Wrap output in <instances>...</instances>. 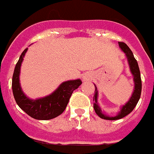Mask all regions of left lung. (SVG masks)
<instances>
[{
    "label": "left lung",
    "mask_w": 154,
    "mask_h": 154,
    "mask_svg": "<svg viewBox=\"0 0 154 154\" xmlns=\"http://www.w3.org/2000/svg\"><path fill=\"white\" fill-rule=\"evenodd\" d=\"M119 46L120 48H122V50L124 51L126 57L128 58V61H129V65H130V68H131V71L132 73V75H134V90L133 93L132 97H131L130 101L128 102L125 106L121 110V112L119 113L118 115L114 117H109L106 116L104 114L102 113L99 106L97 105V88L95 87V92H94V101L95 103H94V108L95 110V112L97 114L100 118L105 119V120H110V121H114V120H119L125 117V116H127L134 110L135 106L137 105V103L140 100V95H141V90H142V83H141V77H140V71L139 66H138V62L135 60L133 52L131 51V50L129 48L127 45L125 44V42H119Z\"/></svg>",
    "instance_id": "8db88e82"
}]
</instances>
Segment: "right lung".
Here are the masks:
<instances>
[{"mask_svg":"<svg viewBox=\"0 0 154 154\" xmlns=\"http://www.w3.org/2000/svg\"><path fill=\"white\" fill-rule=\"evenodd\" d=\"M28 48L24 49L14 67L12 78V90L15 102L21 109L31 117L37 120H50L60 116L66 109L71 94L78 88L82 82L80 79L69 80L62 83L53 94L43 98L31 100L23 94L20 85V66Z\"/></svg>","mask_w":154,"mask_h":154,"instance_id":"add662e5","label":"right lung"}]
</instances>
